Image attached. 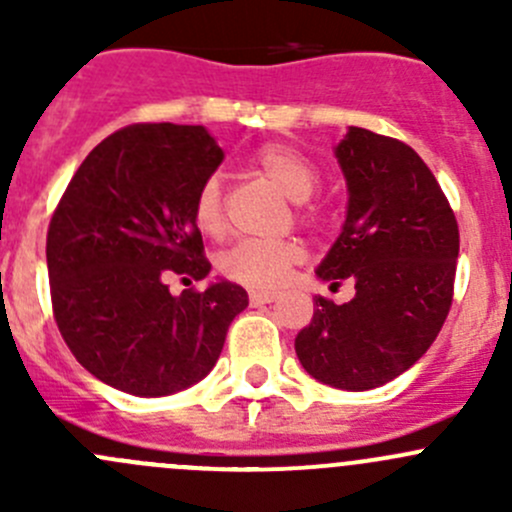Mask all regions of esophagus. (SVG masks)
<instances>
[{"mask_svg": "<svg viewBox=\"0 0 512 512\" xmlns=\"http://www.w3.org/2000/svg\"><path fill=\"white\" fill-rule=\"evenodd\" d=\"M275 299H277L275 292H260V289H252V292H250L252 307H265V304L275 302Z\"/></svg>", "mask_w": 512, "mask_h": 512, "instance_id": "34e87169", "label": "esophagus"}]
</instances>
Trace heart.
<instances>
[{"label":"heart","instance_id":"1","mask_svg":"<svg viewBox=\"0 0 512 512\" xmlns=\"http://www.w3.org/2000/svg\"><path fill=\"white\" fill-rule=\"evenodd\" d=\"M252 168L292 200H307L319 183V173L312 160L287 143H265L257 148L252 153ZM193 223L208 237H220L225 232L223 188L218 178H208L195 190ZM302 255L304 250L297 240H245L218 257V272L235 285L277 289L285 285L289 270L302 260Z\"/></svg>","mask_w":512,"mask_h":512}]
</instances>
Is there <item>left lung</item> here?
Instances as JSON below:
<instances>
[{
  "label": "left lung",
  "instance_id": "left-lung-1",
  "mask_svg": "<svg viewBox=\"0 0 512 512\" xmlns=\"http://www.w3.org/2000/svg\"><path fill=\"white\" fill-rule=\"evenodd\" d=\"M349 208L317 275L354 282V299H314L294 339L322 384L366 391L404 374L428 352L453 302L458 223L428 165L406 143L349 128L337 146Z\"/></svg>",
  "mask_w": 512,
  "mask_h": 512
}]
</instances>
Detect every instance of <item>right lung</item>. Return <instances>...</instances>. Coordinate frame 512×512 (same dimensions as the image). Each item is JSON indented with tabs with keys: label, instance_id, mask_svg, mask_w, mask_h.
Listing matches in <instances>:
<instances>
[{
	"label": "right lung",
	"instance_id": "1",
	"mask_svg": "<svg viewBox=\"0 0 512 512\" xmlns=\"http://www.w3.org/2000/svg\"><path fill=\"white\" fill-rule=\"evenodd\" d=\"M223 151L203 126L133 123L103 138L66 185L46 232L51 307L66 347L103 384L168 396L210 374L247 292L183 289L210 272L195 190Z\"/></svg>",
	"mask_w": 512,
	"mask_h": 512
}]
</instances>
